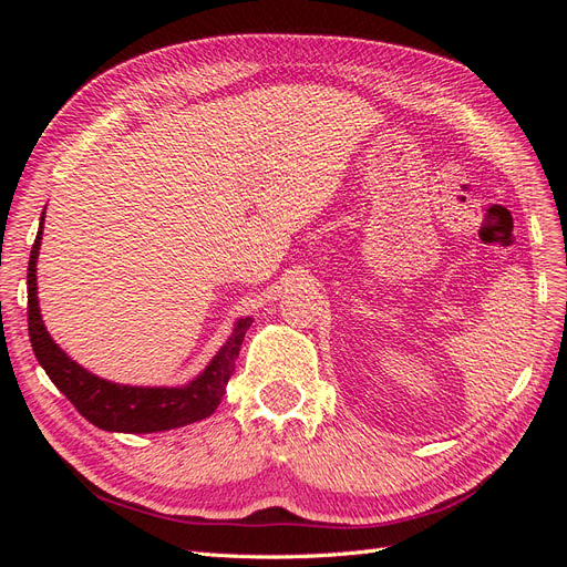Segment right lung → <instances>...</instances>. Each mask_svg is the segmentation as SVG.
<instances>
[{
    "instance_id": "add662e5",
    "label": "right lung",
    "mask_w": 567,
    "mask_h": 567,
    "mask_svg": "<svg viewBox=\"0 0 567 567\" xmlns=\"http://www.w3.org/2000/svg\"><path fill=\"white\" fill-rule=\"evenodd\" d=\"M44 213L40 217V231L35 246L30 250L28 262V331L30 342L40 367L80 414L109 433H161L173 431L188 423H196L215 414L221 398L227 392V383L234 375L238 352L246 331L250 329L252 317L236 319L234 331L225 346L210 359L194 381L177 388H153V385H123L80 367L75 359L68 357L59 342L49 336L40 315L38 300V257L42 246Z\"/></svg>"
}]
</instances>
